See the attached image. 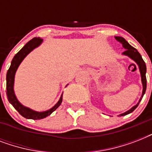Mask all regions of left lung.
<instances>
[{"mask_svg":"<svg viewBox=\"0 0 152 152\" xmlns=\"http://www.w3.org/2000/svg\"><path fill=\"white\" fill-rule=\"evenodd\" d=\"M115 39L118 40V42H120L122 44L123 47L125 49V50L123 52V54L126 55V56H129L130 58H132V60H134L135 61L137 62V64H138L139 66L140 71V74H141V80H142V83H143V93H142V96L140 98V99L139 100V102L134 106L133 107L130 109L129 110H128L127 112H125L124 113H121L120 116H124L127 115L129 113H132V111H134V110L137 108L138 105H139L140 102L141 101L142 98L144 96V93L146 91V88H147V79H146V64H145V62L142 58L141 55L140 54V53L137 51V49H135L134 47H132L131 45L129 44L126 40L125 39H123L122 37H115Z\"/></svg>","mask_w":152,"mask_h":152,"instance_id":"1","label":"left lung"}]
</instances>
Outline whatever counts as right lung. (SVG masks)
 I'll return each mask as SVG.
<instances>
[{
	"instance_id": "obj_1",
	"label": "right lung",
	"mask_w": 152,
	"mask_h": 152,
	"mask_svg": "<svg viewBox=\"0 0 152 152\" xmlns=\"http://www.w3.org/2000/svg\"><path fill=\"white\" fill-rule=\"evenodd\" d=\"M42 42V39L40 38H34L31 40H30L14 56L12 63H11L10 68L8 69L7 72V76H6V88H7V97L12 105L14 106V108L19 112V113L27 119H34V120H38V119H42V118H46L47 116L50 115L51 113L61 105L62 102V95L60 98L59 101L53 108L45 112H36L23 106L20 102L18 101L16 97H15L14 90H13V84H14V77H15V73L16 72V69L19 67L20 64L21 63L23 58L27 56L31 50H33L35 47L39 46L41 42Z\"/></svg>"
}]
</instances>
